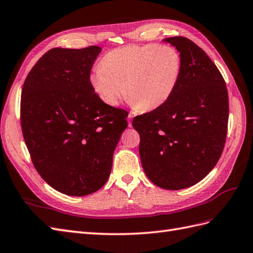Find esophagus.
<instances>
[{"label": "esophagus", "instance_id": "esophagus-1", "mask_svg": "<svg viewBox=\"0 0 253 253\" xmlns=\"http://www.w3.org/2000/svg\"><path fill=\"white\" fill-rule=\"evenodd\" d=\"M127 119H128V126L130 127V126H131V121H132V119H133V115H132V114H130V113H129V114H128V118H127Z\"/></svg>", "mask_w": 253, "mask_h": 253}]
</instances>
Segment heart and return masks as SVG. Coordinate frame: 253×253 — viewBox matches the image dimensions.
I'll return each mask as SVG.
<instances>
[{
    "label": "heart",
    "mask_w": 253,
    "mask_h": 253,
    "mask_svg": "<svg viewBox=\"0 0 253 253\" xmlns=\"http://www.w3.org/2000/svg\"><path fill=\"white\" fill-rule=\"evenodd\" d=\"M89 76L90 85L108 106H118L125 93L135 110H155L171 98L182 57L170 46L129 44L110 51Z\"/></svg>",
    "instance_id": "obj_1"
}]
</instances>
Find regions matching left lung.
<instances>
[{
  "instance_id": "1",
  "label": "left lung",
  "mask_w": 253,
  "mask_h": 253,
  "mask_svg": "<svg viewBox=\"0 0 253 253\" xmlns=\"http://www.w3.org/2000/svg\"><path fill=\"white\" fill-rule=\"evenodd\" d=\"M182 57V73L171 98L135 116L139 153L148 179L179 190L202 180L221 156L229 120L225 82L204 51L186 37H170Z\"/></svg>"
}]
</instances>
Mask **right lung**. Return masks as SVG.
Returning <instances> with one entry per match:
<instances>
[{
    "mask_svg": "<svg viewBox=\"0 0 253 253\" xmlns=\"http://www.w3.org/2000/svg\"><path fill=\"white\" fill-rule=\"evenodd\" d=\"M101 48H54L31 69L21 93L23 138L37 172L67 196L99 190L127 127V112L103 102L89 74Z\"/></svg>",
    "mask_w": 253,
    "mask_h": 253,
    "instance_id": "add662e5",
    "label": "right lung"
}]
</instances>
